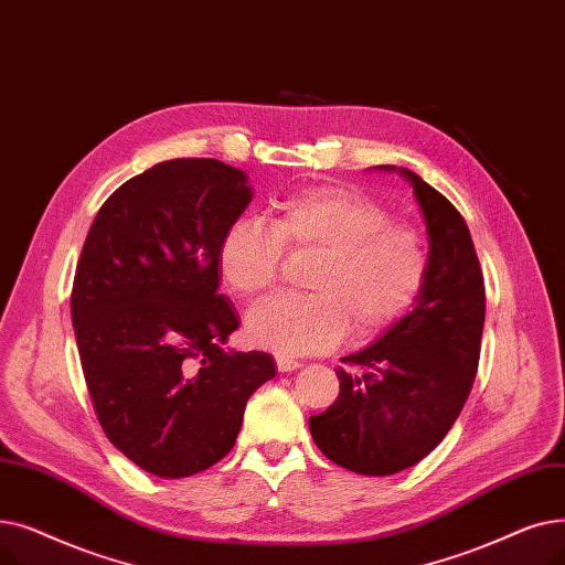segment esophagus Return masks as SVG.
<instances>
[{"mask_svg": "<svg viewBox=\"0 0 565 565\" xmlns=\"http://www.w3.org/2000/svg\"><path fill=\"white\" fill-rule=\"evenodd\" d=\"M276 365H278L280 372H294V370L301 367L299 361H291V359H285V356H276Z\"/></svg>", "mask_w": 565, "mask_h": 565, "instance_id": "esophagus-1", "label": "esophagus"}]
</instances>
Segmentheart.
<instances>
[{
	"mask_svg": "<svg viewBox=\"0 0 565 565\" xmlns=\"http://www.w3.org/2000/svg\"><path fill=\"white\" fill-rule=\"evenodd\" d=\"M285 253L317 255L306 274L310 294L278 297L248 315L250 338L280 356L329 352L349 327L359 338L382 335L414 308L429 271L416 227L342 185L276 200L268 225L232 221L218 241V276L234 297L257 301L276 287Z\"/></svg>",
	"mask_w": 565,
	"mask_h": 565,
	"instance_id": "b5f03b06",
	"label": "heart"
}]
</instances>
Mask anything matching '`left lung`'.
Masks as SVG:
<instances>
[{
    "mask_svg": "<svg viewBox=\"0 0 565 565\" xmlns=\"http://www.w3.org/2000/svg\"><path fill=\"white\" fill-rule=\"evenodd\" d=\"M397 172L414 185L427 225L425 287L407 317L342 359L338 399L310 416L317 448L363 476L409 469L441 444L473 386L486 324V282L460 211L412 170Z\"/></svg>",
    "mask_w": 565,
    "mask_h": 565,
    "instance_id": "8db88e82",
    "label": "left lung"
}]
</instances>
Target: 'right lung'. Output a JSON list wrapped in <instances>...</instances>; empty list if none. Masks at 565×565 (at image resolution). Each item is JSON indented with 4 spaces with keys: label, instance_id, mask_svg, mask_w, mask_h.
I'll return each instance as SVG.
<instances>
[{
    "label": "right lung",
    "instance_id": "right-lung-1",
    "mask_svg": "<svg viewBox=\"0 0 565 565\" xmlns=\"http://www.w3.org/2000/svg\"><path fill=\"white\" fill-rule=\"evenodd\" d=\"M250 198L246 172L174 158L119 185L89 227L71 291L79 363L105 437L147 473L223 460L276 377L268 354L223 349L238 315L216 250Z\"/></svg>",
    "mask_w": 565,
    "mask_h": 565
}]
</instances>
